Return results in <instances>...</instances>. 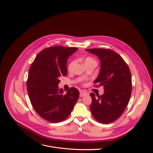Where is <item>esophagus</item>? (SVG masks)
Returning <instances> with one entry per match:
<instances>
[{
    "instance_id": "obj_1",
    "label": "esophagus",
    "mask_w": 153,
    "mask_h": 153,
    "mask_svg": "<svg viewBox=\"0 0 153 153\" xmlns=\"http://www.w3.org/2000/svg\"><path fill=\"white\" fill-rule=\"evenodd\" d=\"M87 94H88L87 92H83V91H81V92H80L79 96H80V97H84V96L87 95Z\"/></svg>"
}]
</instances>
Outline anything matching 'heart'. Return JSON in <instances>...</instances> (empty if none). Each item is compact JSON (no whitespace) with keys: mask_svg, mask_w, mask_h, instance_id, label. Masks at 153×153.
<instances>
[{"mask_svg":"<svg viewBox=\"0 0 153 153\" xmlns=\"http://www.w3.org/2000/svg\"><path fill=\"white\" fill-rule=\"evenodd\" d=\"M92 62H96V61H95V59H94L92 58H91V57H87L85 60H84V63H85V64H90V63H92ZM74 64V61H72L69 65L68 66V69L69 71H71L73 67V65Z\"/></svg>","mask_w":153,"mask_h":153,"instance_id":"b5f03b06","label":"heart"}]
</instances>
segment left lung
<instances>
[{"instance_id": "obj_1", "label": "left lung", "mask_w": 153, "mask_h": 153, "mask_svg": "<svg viewBox=\"0 0 153 153\" xmlns=\"http://www.w3.org/2000/svg\"><path fill=\"white\" fill-rule=\"evenodd\" d=\"M100 61V71L95 84L103 85V95L91 93L90 109L94 118L102 124L117 120L126 108L132 91L130 70L124 59L115 52L107 49H86Z\"/></svg>"}]
</instances>
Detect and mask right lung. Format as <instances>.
I'll return each mask as SVG.
<instances>
[{
	"label": "right lung",
	"instance_id": "obj_1",
	"mask_svg": "<svg viewBox=\"0 0 153 153\" xmlns=\"http://www.w3.org/2000/svg\"><path fill=\"white\" fill-rule=\"evenodd\" d=\"M78 49L55 46L39 52L30 67L27 90L31 104L42 118L50 123L65 120L76 103L79 92L71 88L64 94L59 77L67 75V60Z\"/></svg>",
	"mask_w": 153,
	"mask_h": 153
}]
</instances>
